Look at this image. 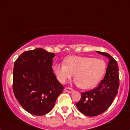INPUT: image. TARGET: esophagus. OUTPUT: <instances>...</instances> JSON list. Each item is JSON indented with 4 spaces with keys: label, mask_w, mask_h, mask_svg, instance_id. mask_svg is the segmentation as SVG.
<instances>
[{
    "label": "esophagus",
    "mask_w": 130,
    "mask_h": 130,
    "mask_svg": "<svg viewBox=\"0 0 130 130\" xmlns=\"http://www.w3.org/2000/svg\"><path fill=\"white\" fill-rule=\"evenodd\" d=\"M64 90L68 93H72L73 91V90L72 88H70V87H66V88H64Z\"/></svg>",
    "instance_id": "34e87169"
}]
</instances>
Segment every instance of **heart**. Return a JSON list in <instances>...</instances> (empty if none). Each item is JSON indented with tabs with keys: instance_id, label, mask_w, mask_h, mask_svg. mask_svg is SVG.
I'll list each match as a JSON object with an SVG mask.
<instances>
[{
	"instance_id": "1",
	"label": "heart",
	"mask_w": 130,
	"mask_h": 130,
	"mask_svg": "<svg viewBox=\"0 0 130 130\" xmlns=\"http://www.w3.org/2000/svg\"><path fill=\"white\" fill-rule=\"evenodd\" d=\"M106 68V62L103 59L70 56L66 58L64 63L55 65L53 71L61 83H65L74 74L77 85L87 90L94 88L100 82Z\"/></svg>"
}]
</instances>
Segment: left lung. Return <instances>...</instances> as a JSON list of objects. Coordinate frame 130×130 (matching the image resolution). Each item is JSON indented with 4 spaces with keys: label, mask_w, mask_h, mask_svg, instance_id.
<instances>
[{
    "label": "left lung",
    "mask_w": 130,
    "mask_h": 130,
    "mask_svg": "<svg viewBox=\"0 0 130 130\" xmlns=\"http://www.w3.org/2000/svg\"><path fill=\"white\" fill-rule=\"evenodd\" d=\"M109 58L105 77L93 90L81 93V100L76 104L81 112L88 117H95L105 112L114 100L119 88V66L112 56L97 51Z\"/></svg>",
    "instance_id": "obj_1"
}]
</instances>
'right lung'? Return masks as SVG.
<instances>
[{
	"mask_svg": "<svg viewBox=\"0 0 130 130\" xmlns=\"http://www.w3.org/2000/svg\"><path fill=\"white\" fill-rule=\"evenodd\" d=\"M55 56L38 48L25 51L14 62L13 93L24 109L34 115L50 112L64 89L53 70Z\"/></svg>",
	"mask_w": 130,
	"mask_h": 130,
	"instance_id": "1",
	"label": "right lung"
}]
</instances>
